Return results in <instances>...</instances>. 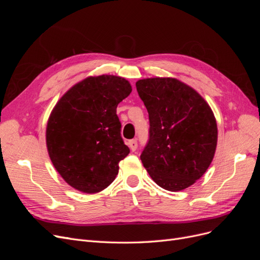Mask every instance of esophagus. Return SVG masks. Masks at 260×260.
<instances>
[{
    "instance_id": "obj_1",
    "label": "esophagus",
    "mask_w": 260,
    "mask_h": 260,
    "mask_svg": "<svg viewBox=\"0 0 260 260\" xmlns=\"http://www.w3.org/2000/svg\"><path fill=\"white\" fill-rule=\"evenodd\" d=\"M128 145H129V147H130V149L132 152H135L136 149H137V147H138V142H137V140H130L129 141V143H128Z\"/></svg>"
}]
</instances>
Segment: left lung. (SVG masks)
I'll use <instances>...</instances> for the list:
<instances>
[{"label":"left lung","instance_id":"obj_1","mask_svg":"<svg viewBox=\"0 0 260 260\" xmlns=\"http://www.w3.org/2000/svg\"><path fill=\"white\" fill-rule=\"evenodd\" d=\"M136 85L151 125L141 160L156 184L182 191L201 179L214 159L215 115L198 91L177 78H145Z\"/></svg>","mask_w":260,"mask_h":260}]
</instances>
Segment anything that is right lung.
Instances as JSON below:
<instances>
[{
	"label": "right lung",
	"mask_w": 260,
	"mask_h": 260,
	"mask_svg": "<svg viewBox=\"0 0 260 260\" xmlns=\"http://www.w3.org/2000/svg\"><path fill=\"white\" fill-rule=\"evenodd\" d=\"M132 91L119 76H89L54 106L46 123V148L54 168L72 187L86 194L115 180L130 152L120 137L117 105Z\"/></svg>",
	"instance_id": "1"
}]
</instances>
